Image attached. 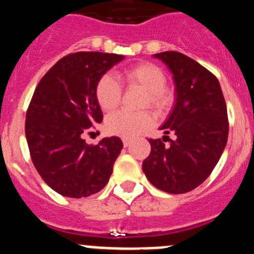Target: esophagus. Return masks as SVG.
I'll list each match as a JSON object with an SVG mask.
<instances>
[{
    "mask_svg": "<svg viewBox=\"0 0 254 254\" xmlns=\"http://www.w3.org/2000/svg\"><path fill=\"white\" fill-rule=\"evenodd\" d=\"M123 143H124V147H127L130 144V140L129 139H123Z\"/></svg>",
    "mask_w": 254,
    "mask_h": 254,
    "instance_id": "esophagus-1",
    "label": "esophagus"
}]
</instances>
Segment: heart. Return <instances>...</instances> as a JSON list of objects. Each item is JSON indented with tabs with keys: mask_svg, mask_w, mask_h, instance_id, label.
<instances>
[{
	"mask_svg": "<svg viewBox=\"0 0 254 254\" xmlns=\"http://www.w3.org/2000/svg\"><path fill=\"white\" fill-rule=\"evenodd\" d=\"M127 87H138L144 90L143 106H151L157 111L167 110L173 103V94L165 87L166 75L151 63H142L127 69L123 74ZM96 100L101 110L110 112L119 106L121 100V88L111 75H103L96 85ZM154 123L149 111L130 112L119 111L111 114L105 121L106 131L111 135L125 139L134 138L151 127Z\"/></svg>",
	"mask_w": 254,
	"mask_h": 254,
	"instance_id": "b5f03b06",
	"label": "heart"
}]
</instances>
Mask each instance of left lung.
Wrapping results in <instances>:
<instances>
[{"instance_id":"1","label":"left lung","mask_w":254,"mask_h":254,"mask_svg":"<svg viewBox=\"0 0 254 254\" xmlns=\"http://www.w3.org/2000/svg\"><path fill=\"white\" fill-rule=\"evenodd\" d=\"M173 72L176 101L160 127L175 134L170 144L149 139L151 153L143 161V173L152 185L171 194L193 190L212 173L228 142L226 103L215 75L180 52L153 55Z\"/></svg>"}]
</instances>
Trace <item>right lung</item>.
<instances>
[{"label": "right lung", "mask_w": 254, "mask_h": 254, "mask_svg": "<svg viewBox=\"0 0 254 254\" xmlns=\"http://www.w3.org/2000/svg\"><path fill=\"white\" fill-rule=\"evenodd\" d=\"M123 60L103 52L67 55L35 88L25 120L30 157L46 184L64 197H89L109 183L123 142L110 136L89 145L81 135L103 119L97 83Z\"/></svg>", "instance_id": "right-lung-1"}]
</instances>
